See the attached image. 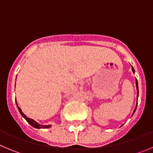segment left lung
I'll return each mask as SVG.
<instances>
[{
    "instance_id": "1",
    "label": "left lung",
    "mask_w": 153,
    "mask_h": 153,
    "mask_svg": "<svg viewBox=\"0 0 153 153\" xmlns=\"http://www.w3.org/2000/svg\"><path fill=\"white\" fill-rule=\"evenodd\" d=\"M132 72L135 73V70H134V68H133V67H132ZM136 90H137V99H138V97H139V86H138L137 79H136ZM136 106H137V103H136ZM136 108H135L134 111H133V113H134L135 111H136ZM133 113H132V115H133Z\"/></svg>"
}]
</instances>
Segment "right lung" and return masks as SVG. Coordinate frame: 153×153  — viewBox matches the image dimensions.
Returning a JSON list of instances; mask_svg holds the SVG:
<instances>
[{"label": "right lung", "instance_id": "right-lung-1", "mask_svg": "<svg viewBox=\"0 0 153 153\" xmlns=\"http://www.w3.org/2000/svg\"><path fill=\"white\" fill-rule=\"evenodd\" d=\"M16 103H17V102H16ZM17 109H18L19 112H20V113L21 114V116H22V117H24V118L27 121V123L30 124V125H31L33 127H34V128H36V129H47V128H50V127L51 126V125H44V126L40 125V124H39L38 123H36L35 120H33V119L28 118L26 115L23 113L21 108L19 107L18 105H17Z\"/></svg>", "mask_w": 153, "mask_h": 153}]
</instances>
